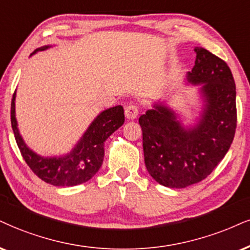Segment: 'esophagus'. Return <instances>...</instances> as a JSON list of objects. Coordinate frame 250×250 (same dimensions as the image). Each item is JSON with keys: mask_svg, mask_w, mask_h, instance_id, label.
<instances>
[{"mask_svg": "<svg viewBox=\"0 0 250 250\" xmlns=\"http://www.w3.org/2000/svg\"><path fill=\"white\" fill-rule=\"evenodd\" d=\"M139 115V107L135 104H130L125 107V116L127 119H135Z\"/></svg>", "mask_w": 250, "mask_h": 250, "instance_id": "obj_1", "label": "esophagus"}]
</instances>
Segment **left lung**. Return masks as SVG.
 <instances>
[{
	"label": "left lung",
	"instance_id": "left-lung-1",
	"mask_svg": "<svg viewBox=\"0 0 250 250\" xmlns=\"http://www.w3.org/2000/svg\"><path fill=\"white\" fill-rule=\"evenodd\" d=\"M195 52L188 80L203 84L206 102L198 124L186 130L161 104L139 118L147 170L158 183L172 189L208 177L229 152L236 128L235 82L229 67L205 48Z\"/></svg>",
	"mask_w": 250,
	"mask_h": 250
}]
</instances>
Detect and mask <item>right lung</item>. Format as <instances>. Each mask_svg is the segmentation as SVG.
<instances>
[{
    "mask_svg": "<svg viewBox=\"0 0 250 250\" xmlns=\"http://www.w3.org/2000/svg\"><path fill=\"white\" fill-rule=\"evenodd\" d=\"M46 48H48V46L37 51ZM15 98L16 92H14L11 100V126L21 156L40 180L57 187L79 186L90 180L100 170L103 163L104 141L118 130L125 120L122 105L110 107L97 116L68 155L62 158H42L26 147L18 132L15 117Z\"/></svg>",
    "mask_w": 250,
    "mask_h": 250,
    "instance_id": "1",
    "label": "right lung"
}]
</instances>
